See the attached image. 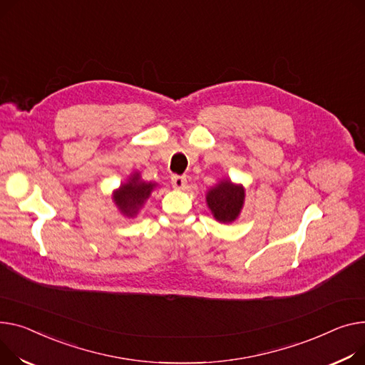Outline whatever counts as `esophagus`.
I'll return each instance as SVG.
<instances>
[{"label": "esophagus", "instance_id": "esophagus-1", "mask_svg": "<svg viewBox=\"0 0 365 365\" xmlns=\"http://www.w3.org/2000/svg\"><path fill=\"white\" fill-rule=\"evenodd\" d=\"M172 185H173V187H176V189H182V187H185V185H186V178L185 176H178V175H173L172 176Z\"/></svg>", "mask_w": 365, "mask_h": 365}]
</instances>
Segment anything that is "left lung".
Listing matches in <instances>:
<instances>
[{
    "instance_id": "1",
    "label": "left lung",
    "mask_w": 365,
    "mask_h": 365,
    "mask_svg": "<svg viewBox=\"0 0 365 365\" xmlns=\"http://www.w3.org/2000/svg\"><path fill=\"white\" fill-rule=\"evenodd\" d=\"M244 187L225 180L207 193V204L214 214L215 220L222 223H230L239 215L240 208L244 205Z\"/></svg>"
}]
</instances>
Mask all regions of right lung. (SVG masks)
Returning a JSON list of instances; mask_svg holds the SVG:
<instances>
[{
	"mask_svg": "<svg viewBox=\"0 0 365 365\" xmlns=\"http://www.w3.org/2000/svg\"><path fill=\"white\" fill-rule=\"evenodd\" d=\"M154 186V183L140 182L139 175L135 173L129 183L120 186V189L114 193V201L117 207L121 210V212L133 217L142 207L145 200L150 197Z\"/></svg>",
	"mask_w": 365,
	"mask_h": 365,
	"instance_id": "add662e5",
	"label": "right lung"
}]
</instances>
